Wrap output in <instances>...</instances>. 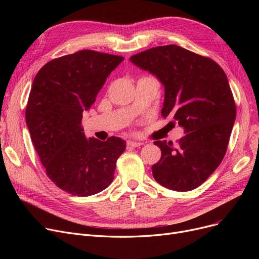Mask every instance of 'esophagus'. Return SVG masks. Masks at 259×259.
I'll return each mask as SVG.
<instances>
[{
	"label": "esophagus",
	"instance_id": "34e87169",
	"mask_svg": "<svg viewBox=\"0 0 259 259\" xmlns=\"http://www.w3.org/2000/svg\"><path fill=\"white\" fill-rule=\"evenodd\" d=\"M127 145L130 146V147H140V146L143 145V143H141V142H134V141H128Z\"/></svg>",
	"mask_w": 259,
	"mask_h": 259
}]
</instances>
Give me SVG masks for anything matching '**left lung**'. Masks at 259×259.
Here are the masks:
<instances>
[{
  "instance_id": "left-lung-1",
  "label": "left lung",
  "mask_w": 259,
  "mask_h": 259,
  "mask_svg": "<svg viewBox=\"0 0 259 259\" xmlns=\"http://www.w3.org/2000/svg\"><path fill=\"white\" fill-rule=\"evenodd\" d=\"M130 61L164 85L161 115L172 117L186 133L176 145L154 142L161 150L152 166L154 180L174 191L199 187L221 165L236 118L225 71L213 60L176 45L148 49Z\"/></svg>"
}]
</instances>
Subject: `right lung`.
<instances>
[{
	"mask_svg": "<svg viewBox=\"0 0 259 259\" xmlns=\"http://www.w3.org/2000/svg\"><path fill=\"white\" fill-rule=\"evenodd\" d=\"M124 58L80 50L48 62L35 75L26 107V124L48 178L64 191L89 196L114 179L126 142L87 139L81 118L107 77Z\"/></svg>",
	"mask_w": 259,
	"mask_h": 259,
	"instance_id": "add662e5",
	"label": "right lung"
}]
</instances>
